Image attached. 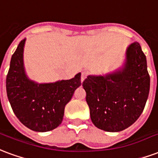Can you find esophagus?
Returning <instances> with one entry per match:
<instances>
[{"label": "esophagus", "instance_id": "1", "mask_svg": "<svg viewBox=\"0 0 158 158\" xmlns=\"http://www.w3.org/2000/svg\"><path fill=\"white\" fill-rule=\"evenodd\" d=\"M87 76H88V73L87 72H82V73H81V81H84L86 78H87Z\"/></svg>", "mask_w": 158, "mask_h": 158}]
</instances>
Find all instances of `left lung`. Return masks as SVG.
<instances>
[{
    "mask_svg": "<svg viewBox=\"0 0 158 158\" xmlns=\"http://www.w3.org/2000/svg\"><path fill=\"white\" fill-rule=\"evenodd\" d=\"M82 85L95 127L109 132L131 127L143 111L150 89L147 58L140 44L135 42L127 48L122 69L105 76L89 75Z\"/></svg>",
    "mask_w": 158,
    "mask_h": 158,
    "instance_id": "obj_1",
    "label": "left lung"
}]
</instances>
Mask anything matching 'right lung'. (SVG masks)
Masks as SVG:
<instances>
[{"mask_svg": "<svg viewBox=\"0 0 158 158\" xmlns=\"http://www.w3.org/2000/svg\"><path fill=\"white\" fill-rule=\"evenodd\" d=\"M25 41H21L10 59L6 94L14 114L25 127L46 132L62 123L65 106L81 85V73L71 79L49 84H37L29 79L23 64Z\"/></svg>", "mask_w": 158, "mask_h": 158, "instance_id": "right-lung-1", "label": "right lung"}]
</instances>
